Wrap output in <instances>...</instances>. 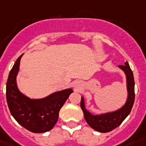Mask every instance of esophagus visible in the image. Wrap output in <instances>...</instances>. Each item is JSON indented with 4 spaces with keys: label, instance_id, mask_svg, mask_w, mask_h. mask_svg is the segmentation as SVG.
<instances>
[{
    "label": "esophagus",
    "instance_id": "34e87169",
    "mask_svg": "<svg viewBox=\"0 0 146 146\" xmlns=\"http://www.w3.org/2000/svg\"><path fill=\"white\" fill-rule=\"evenodd\" d=\"M80 86H81V84H80L79 83H78V84H75V88H76L77 89H78L79 88H80Z\"/></svg>",
    "mask_w": 146,
    "mask_h": 146
}]
</instances>
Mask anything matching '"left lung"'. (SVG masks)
Returning <instances> with one entry per match:
<instances>
[{
    "label": "left lung",
    "instance_id": "obj_1",
    "mask_svg": "<svg viewBox=\"0 0 146 146\" xmlns=\"http://www.w3.org/2000/svg\"><path fill=\"white\" fill-rule=\"evenodd\" d=\"M118 68L121 69L126 75L127 90V98L126 102L120 108L111 112L93 114L86 109L84 98L83 96L81 97V107L86 122L91 128L100 133H108L118 127L128 116L134 104L135 82L133 72L127 62H125L124 65H118Z\"/></svg>",
    "mask_w": 146,
    "mask_h": 146
}]
</instances>
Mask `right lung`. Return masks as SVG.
I'll list each match as a JSON object with an SVG mask.
<instances>
[{"mask_svg":"<svg viewBox=\"0 0 146 146\" xmlns=\"http://www.w3.org/2000/svg\"><path fill=\"white\" fill-rule=\"evenodd\" d=\"M23 55L17 59L9 74L6 87L7 102L11 115L23 127L32 133H46L55 125L59 110L73 89L55 91L42 98H30L23 94L17 83Z\"/></svg>","mask_w":146,"mask_h":146,"instance_id":"add662e5","label":"right lung"}]
</instances>
